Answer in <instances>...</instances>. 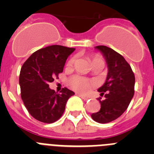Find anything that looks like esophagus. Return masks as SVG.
I'll list each match as a JSON object with an SVG mask.
<instances>
[{
  "instance_id": "1",
  "label": "esophagus",
  "mask_w": 154,
  "mask_h": 154,
  "mask_svg": "<svg viewBox=\"0 0 154 154\" xmlns=\"http://www.w3.org/2000/svg\"><path fill=\"white\" fill-rule=\"evenodd\" d=\"M76 95H78L79 96H80V97H81L82 99H84V100H87V99H89V98L88 97V96H83V95H82V94H80V93H76Z\"/></svg>"
}]
</instances>
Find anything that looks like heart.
Returning <instances> with one entry per match:
<instances>
[{"mask_svg": "<svg viewBox=\"0 0 154 154\" xmlns=\"http://www.w3.org/2000/svg\"><path fill=\"white\" fill-rule=\"evenodd\" d=\"M76 62V57L73 56L70 58L69 60V62H67V67L68 68H72L73 65H75V63ZM99 62H101V63L104 64V61H103V58L99 55H94L92 58V65L95 63H99ZM69 84L73 89H75L76 91H79V92H84L85 91H87L88 89H89L92 85H94V83L92 82L89 81V80H87L85 79L82 78L81 76H73L69 80Z\"/></svg>", "mask_w": 154, "mask_h": 154, "instance_id": "obj_1", "label": "heart"}]
</instances>
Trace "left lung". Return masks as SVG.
<instances>
[{"label":"left lung","instance_id":"8db88e82","mask_svg":"<svg viewBox=\"0 0 154 154\" xmlns=\"http://www.w3.org/2000/svg\"><path fill=\"white\" fill-rule=\"evenodd\" d=\"M104 56L108 67L105 83L98 91L105 99L98 100L101 108L91 115L99 123H107L119 117L128 108L134 95L135 76L130 65L120 54L104 45L95 47ZM106 93L105 94L104 92Z\"/></svg>","mask_w":154,"mask_h":154}]
</instances>
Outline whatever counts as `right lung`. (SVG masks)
I'll use <instances>...</instances> for the list:
<instances>
[{"label": "right lung", "instance_id": "add662e5", "mask_svg": "<svg viewBox=\"0 0 154 154\" xmlns=\"http://www.w3.org/2000/svg\"><path fill=\"white\" fill-rule=\"evenodd\" d=\"M75 48L51 45L34 52L23 64L19 76L21 96L28 112L37 120L52 123L63 114L68 99L74 92L63 88L60 93L48 84L63 68L68 57Z\"/></svg>", "mask_w": 154, "mask_h": 154}]
</instances>
